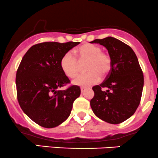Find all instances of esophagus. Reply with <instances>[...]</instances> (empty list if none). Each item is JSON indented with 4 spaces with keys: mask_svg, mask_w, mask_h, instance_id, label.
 Instances as JSON below:
<instances>
[{
    "mask_svg": "<svg viewBox=\"0 0 158 158\" xmlns=\"http://www.w3.org/2000/svg\"><path fill=\"white\" fill-rule=\"evenodd\" d=\"M86 90H87V88H86V87H81V93H84V92H85Z\"/></svg>",
    "mask_w": 158,
    "mask_h": 158,
    "instance_id": "esophagus-1",
    "label": "esophagus"
}]
</instances>
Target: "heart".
<instances>
[{
	"mask_svg": "<svg viewBox=\"0 0 158 158\" xmlns=\"http://www.w3.org/2000/svg\"><path fill=\"white\" fill-rule=\"evenodd\" d=\"M98 45L86 43L75 50V54L80 64L87 61L86 71L88 73L79 76L74 84L80 87H90L97 84L101 76H106L111 69V59L106 53L102 52ZM71 52L62 57L60 65L64 74L69 78H74L79 74L80 64Z\"/></svg>",
	"mask_w": 158,
	"mask_h": 158,
	"instance_id": "1",
	"label": "heart"
}]
</instances>
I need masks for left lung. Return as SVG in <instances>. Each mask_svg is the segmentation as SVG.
Wrapping results in <instances>:
<instances>
[{"mask_svg": "<svg viewBox=\"0 0 158 158\" xmlns=\"http://www.w3.org/2000/svg\"><path fill=\"white\" fill-rule=\"evenodd\" d=\"M90 43L105 47L111 59L108 75L104 82L92 88L94 92L90 100L92 110L109 124L124 122L136 111L143 91V75L137 56L131 47L114 37L96 39Z\"/></svg>", "mask_w": 158, "mask_h": 158, "instance_id": "obj_1", "label": "left lung"}]
</instances>
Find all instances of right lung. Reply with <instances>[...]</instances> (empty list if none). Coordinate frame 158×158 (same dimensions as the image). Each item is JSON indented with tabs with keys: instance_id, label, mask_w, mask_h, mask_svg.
Listing matches in <instances>:
<instances>
[{
	"instance_id": "right-lung-1",
	"label": "right lung",
	"mask_w": 158,
	"mask_h": 158,
	"mask_svg": "<svg viewBox=\"0 0 158 158\" xmlns=\"http://www.w3.org/2000/svg\"><path fill=\"white\" fill-rule=\"evenodd\" d=\"M79 42H44L31 47L16 74L18 100L27 116L40 126L52 128L66 121L73 103L81 94L78 86L59 88L70 83L60 62Z\"/></svg>"
}]
</instances>
